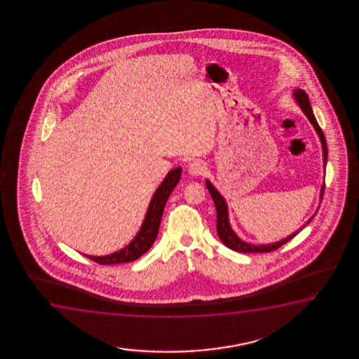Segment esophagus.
Masks as SVG:
<instances>
[{
    "instance_id": "obj_1",
    "label": "esophagus",
    "mask_w": 359,
    "mask_h": 359,
    "mask_svg": "<svg viewBox=\"0 0 359 359\" xmlns=\"http://www.w3.org/2000/svg\"><path fill=\"white\" fill-rule=\"evenodd\" d=\"M206 170V163L200 159H196L189 164V172L192 177H200Z\"/></svg>"
}]
</instances>
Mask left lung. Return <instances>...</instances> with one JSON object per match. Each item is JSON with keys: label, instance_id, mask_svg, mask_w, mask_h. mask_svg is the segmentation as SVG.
Here are the masks:
<instances>
[{"label": "left lung", "instance_id": "1", "mask_svg": "<svg viewBox=\"0 0 359 359\" xmlns=\"http://www.w3.org/2000/svg\"><path fill=\"white\" fill-rule=\"evenodd\" d=\"M294 99L297 103L299 104L300 109L303 110V113L306 115V118H309L310 123L314 126L315 131L319 135L320 141H321V146H323V154H324V165L326 167V162H327V146H326V140H325L324 133L323 130L320 128L319 123L315 118L314 114H313V109L310 107L309 98L308 94L305 93L303 89L297 88L294 90ZM207 190L211 194L212 200L216 205L217 211V233L221 239L222 243L229 248L231 250L239 251V252H270V251L276 250L282 245H285L287 241L293 239L298 233H299L305 226L309 224V222L314 218L311 217L310 219L306 221L305 224L300 226L298 231H294L293 234L287 236L282 241H277V243H272V244H264V245H254V244H249L245 241H241L239 236H236V231L231 229V224H229V218H228V207H226V202L221 194L218 192L216 187L212 185L210 180H206ZM324 194V187L321 189V197Z\"/></svg>", "mask_w": 359, "mask_h": 359}]
</instances>
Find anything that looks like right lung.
<instances>
[{"instance_id":"1","label":"right lung","mask_w":359,"mask_h":359,"mask_svg":"<svg viewBox=\"0 0 359 359\" xmlns=\"http://www.w3.org/2000/svg\"><path fill=\"white\" fill-rule=\"evenodd\" d=\"M180 175H182L180 167L175 168L168 172L167 177L156 190L152 200L149 202L141 229L128 245L110 255L84 256H87L88 259L100 265H115V264H125L130 261L137 260L138 257H141L144 252H147L157 238L168 197L170 196L172 189L177 187V182L180 180Z\"/></svg>"}]
</instances>
